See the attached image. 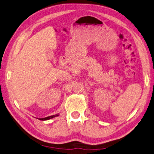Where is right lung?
<instances>
[{
  "label": "right lung",
  "instance_id": "1",
  "mask_svg": "<svg viewBox=\"0 0 154 154\" xmlns=\"http://www.w3.org/2000/svg\"><path fill=\"white\" fill-rule=\"evenodd\" d=\"M59 114H55V115H53V116H48V117H46V118H39V120H50L51 118H53L55 117L58 116Z\"/></svg>",
  "mask_w": 154,
  "mask_h": 154
}]
</instances>
